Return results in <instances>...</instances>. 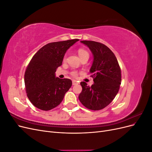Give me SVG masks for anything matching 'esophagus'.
Masks as SVG:
<instances>
[{
  "label": "esophagus",
  "instance_id": "obj_1",
  "mask_svg": "<svg viewBox=\"0 0 152 152\" xmlns=\"http://www.w3.org/2000/svg\"><path fill=\"white\" fill-rule=\"evenodd\" d=\"M77 84H78V82H77V81H76L75 80H73L72 81V84H73V86L77 85Z\"/></svg>",
  "mask_w": 152,
  "mask_h": 152
}]
</instances>
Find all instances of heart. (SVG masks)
<instances>
[{"mask_svg": "<svg viewBox=\"0 0 152 152\" xmlns=\"http://www.w3.org/2000/svg\"><path fill=\"white\" fill-rule=\"evenodd\" d=\"M78 54H79V56H80V58H83L84 56H88L89 57V53L86 50L84 49H79V50H78ZM71 74L74 76V77H76L77 75V72L76 71H73Z\"/></svg>", "mask_w": 152, "mask_h": 152, "instance_id": "obj_1", "label": "heart"}]
</instances>
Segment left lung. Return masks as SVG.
Instances as JSON below:
<instances>
[{
  "label": "left lung",
  "instance_id": "1",
  "mask_svg": "<svg viewBox=\"0 0 152 152\" xmlns=\"http://www.w3.org/2000/svg\"><path fill=\"white\" fill-rule=\"evenodd\" d=\"M93 56L90 68L94 84L91 87L81 82L82 91L79 99L85 107L99 110L111 103L117 94L121 84V70L113 53L107 45L95 41L81 40Z\"/></svg>",
  "mask_w": 152,
  "mask_h": 152
}]
</instances>
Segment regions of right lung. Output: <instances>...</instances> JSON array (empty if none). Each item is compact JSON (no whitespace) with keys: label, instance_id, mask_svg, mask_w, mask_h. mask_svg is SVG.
<instances>
[{"label":"right lung","instance_id":"obj_1","mask_svg":"<svg viewBox=\"0 0 152 152\" xmlns=\"http://www.w3.org/2000/svg\"><path fill=\"white\" fill-rule=\"evenodd\" d=\"M79 39L49 43L31 58L25 73L27 96L35 107L48 111L56 107L70 88L72 82L59 79L55 72L62 65L66 50Z\"/></svg>","mask_w":152,"mask_h":152}]
</instances>
